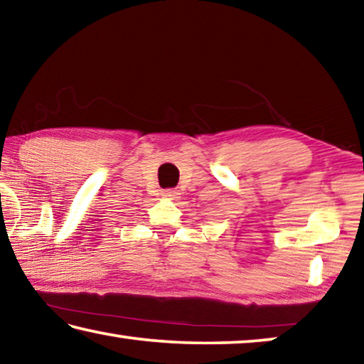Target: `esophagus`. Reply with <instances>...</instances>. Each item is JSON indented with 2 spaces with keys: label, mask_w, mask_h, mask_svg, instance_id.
I'll list each match as a JSON object with an SVG mask.
<instances>
[{
  "label": "esophagus",
  "mask_w": 364,
  "mask_h": 364,
  "mask_svg": "<svg viewBox=\"0 0 364 364\" xmlns=\"http://www.w3.org/2000/svg\"><path fill=\"white\" fill-rule=\"evenodd\" d=\"M162 196L165 197V199L175 200V199H178V196H180V193H178L176 189H165V191H162Z\"/></svg>",
  "instance_id": "1"
}]
</instances>
